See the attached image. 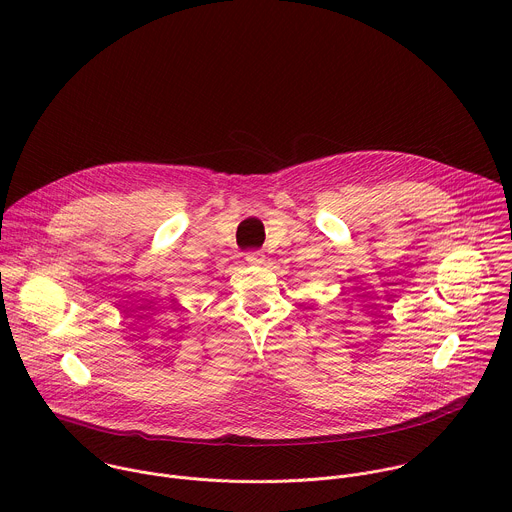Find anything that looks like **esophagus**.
<instances>
[{"mask_svg": "<svg viewBox=\"0 0 512 512\" xmlns=\"http://www.w3.org/2000/svg\"><path fill=\"white\" fill-rule=\"evenodd\" d=\"M245 261H247L249 265H261V263L265 261V255H263L261 251H249V253L245 255Z\"/></svg>", "mask_w": 512, "mask_h": 512, "instance_id": "esophagus-1", "label": "esophagus"}]
</instances>
